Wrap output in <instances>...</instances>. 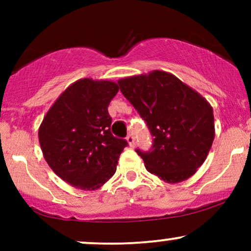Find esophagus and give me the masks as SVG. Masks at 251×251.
Masks as SVG:
<instances>
[{
  "label": "esophagus",
  "mask_w": 251,
  "mask_h": 251,
  "mask_svg": "<svg viewBox=\"0 0 251 251\" xmlns=\"http://www.w3.org/2000/svg\"><path fill=\"white\" fill-rule=\"evenodd\" d=\"M126 140H127L128 145L131 146V148H134L135 143H134V137H133V134H131V133H129V134L127 135V137H126Z\"/></svg>",
  "instance_id": "esophagus-1"
}]
</instances>
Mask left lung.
Instances as JSON below:
<instances>
[{"instance_id": "1", "label": "left lung", "mask_w": 251, "mask_h": 251, "mask_svg": "<svg viewBox=\"0 0 251 251\" xmlns=\"http://www.w3.org/2000/svg\"><path fill=\"white\" fill-rule=\"evenodd\" d=\"M118 85L153 137L149 152L137 150L146 170L170 184L195 175L215 138L214 111L205 98L164 71L120 79Z\"/></svg>"}]
</instances>
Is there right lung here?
Segmentation results:
<instances>
[{"instance_id":"right-lung-1","label":"right lung","mask_w":251,"mask_h":251,"mask_svg":"<svg viewBox=\"0 0 251 251\" xmlns=\"http://www.w3.org/2000/svg\"><path fill=\"white\" fill-rule=\"evenodd\" d=\"M119 87L107 80L80 79L51 105L39 128L43 157L62 180L93 191L116 174L125 139L111 133L107 107Z\"/></svg>"}]
</instances>
